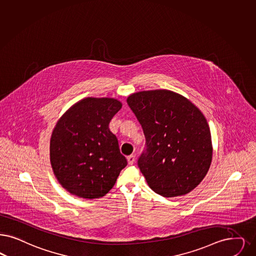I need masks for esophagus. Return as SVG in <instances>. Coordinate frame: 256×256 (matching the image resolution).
<instances>
[{
  "label": "esophagus",
  "instance_id": "34e87169",
  "mask_svg": "<svg viewBox=\"0 0 256 256\" xmlns=\"http://www.w3.org/2000/svg\"><path fill=\"white\" fill-rule=\"evenodd\" d=\"M128 164H132L134 163V161H135V156L134 155H130V156H128Z\"/></svg>",
  "mask_w": 256,
  "mask_h": 256
}]
</instances>
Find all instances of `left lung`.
<instances>
[{"mask_svg":"<svg viewBox=\"0 0 256 256\" xmlns=\"http://www.w3.org/2000/svg\"><path fill=\"white\" fill-rule=\"evenodd\" d=\"M126 102L144 134L138 166L150 188L164 197L190 192L204 179L212 158L203 113L184 96L166 90L136 92Z\"/></svg>","mask_w":256,"mask_h":256,"instance_id":"8db88e82","label":"left lung"}]
</instances>
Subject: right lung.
<instances>
[{"label": "right lung", "mask_w": 256, "mask_h": 256, "mask_svg": "<svg viewBox=\"0 0 256 256\" xmlns=\"http://www.w3.org/2000/svg\"><path fill=\"white\" fill-rule=\"evenodd\" d=\"M122 102L84 98L57 122L50 139V163L57 180L72 194L93 199L106 194L128 162L108 128Z\"/></svg>", "instance_id": "obj_1"}]
</instances>
